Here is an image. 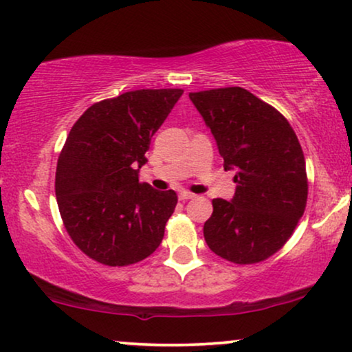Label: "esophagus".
I'll use <instances>...</instances> for the list:
<instances>
[{"label": "esophagus", "instance_id": "esophagus-1", "mask_svg": "<svg viewBox=\"0 0 352 352\" xmlns=\"http://www.w3.org/2000/svg\"><path fill=\"white\" fill-rule=\"evenodd\" d=\"M195 195L193 193H188V191H182L180 193V199L182 201H188V199H193Z\"/></svg>", "mask_w": 352, "mask_h": 352}]
</instances>
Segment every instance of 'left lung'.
I'll use <instances>...</instances> for the list:
<instances>
[{"instance_id":"obj_1","label":"left lung","mask_w":352,"mask_h":352,"mask_svg":"<svg viewBox=\"0 0 352 352\" xmlns=\"http://www.w3.org/2000/svg\"><path fill=\"white\" fill-rule=\"evenodd\" d=\"M217 143L225 170H236L232 201L212 199L204 223L210 251L254 264L277 252L302 217L306 161L288 120L241 87L190 93Z\"/></svg>"}]
</instances>
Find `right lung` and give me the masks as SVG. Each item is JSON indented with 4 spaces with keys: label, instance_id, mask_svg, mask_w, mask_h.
I'll return each mask as SVG.
<instances>
[{
    "label": "right lung",
    "instance_id": "add662e5",
    "mask_svg": "<svg viewBox=\"0 0 352 352\" xmlns=\"http://www.w3.org/2000/svg\"><path fill=\"white\" fill-rule=\"evenodd\" d=\"M184 90H137L96 102L70 129L56 168L64 227L88 257L122 267L151 256L177 206L173 190L140 184L153 135Z\"/></svg>",
    "mask_w": 352,
    "mask_h": 352
}]
</instances>
